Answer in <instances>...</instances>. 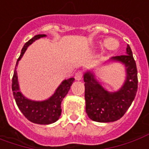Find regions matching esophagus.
<instances>
[{"label":"esophagus","mask_w":149,"mask_h":149,"mask_svg":"<svg viewBox=\"0 0 149 149\" xmlns=\"http://www.w3.org/2000/svg\"><path fill=\"white\" fill-rule=\"evenodd\" d=\"M82 72H81V71H78V72H77L76 74H75V79H76L77 81H80V80H81V78H82Z\"/></svg>","instance_id":"1"}]
</instances>
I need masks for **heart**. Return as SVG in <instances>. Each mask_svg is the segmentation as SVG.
<instances>
[{"instance_id":"heart-1","label":"heart","mask_w":149,"mask_h":149,"mask_svg":"<svg viewBox=\"0 0 149 149\" xmlns=\"http://www.w3.org/2000/svg\"><path fill=\"white\" fill-rule=\"evenodd\" d=\"M104 45L109 49H115L116 46H117V42L115 40H111L110 39H109V40H105Z\"/></svg>"}]
</instances>
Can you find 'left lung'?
Segmentation results:
<instances>
[{"instance_id": "1", "label": "left lung", "mask_w": 149, "mask_h": 149, "mask_svg": "<svg viewBox=\"0 0 149 149\" xmlns=\"http://www.w3.org/2000/svg\"><path fill=\"white\" fill-rule=\"evenodd\" d=\"M109 60L121 63L125 67V81L117 91H106L91 71L84 74L86 112L91 120L98 122H112L123 117L138 90L137 68L130 45H127L125 54L114 56Z\"/></svg>"}]
</instances>
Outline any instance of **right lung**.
<instances>
[{"mask_svg":"<svg viewBox=\"0 0 149 149\" xmlns=\"http://www.w3.org/2000/svg\"><path fill=\"white\" fill-rule=\"evenodd\" d=\"M45 36H46L45 34L36 35L24 44V47L21 50V54L16 63V67L18 66V62L23 57L24 52L26 51L28 46L32 44L36 40H38L41 37H45ZM16 67L12 78V91H13L15 102L21 113L24 114V117L28 121L36 124L49 125L58 121L61 115L62 101L67 95L68 91L70 90L71 86L73 83L75 79L73 77H71L69 79L64 80L57 88L53 95L49 97L48 100H43V101H34L27 99L19 91Z\"/></svg>","mask_w":149,"mask_h":149,"instance_id":"right-lung-1","label":"right lung"}]
</instances>
